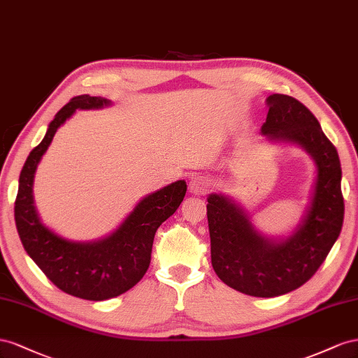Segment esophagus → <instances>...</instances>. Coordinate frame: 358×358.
<instances>
[{
    "mask_svg": "<svg viewBox=\"0 0 358 358\" xmlns=\"http://www.w3.org/2000/svg\"><path fill=\"white\" fill-rule=\"evenodd\" d=\"M210 180L207 177H195L189 185V190L193 195H203L210 189Z\"/></svg>",
    "mask_w": 358,
    "mask_h": 358,
    "instance_id": "esophagus-1",
    "label": "esophagus"
}]
</instances>
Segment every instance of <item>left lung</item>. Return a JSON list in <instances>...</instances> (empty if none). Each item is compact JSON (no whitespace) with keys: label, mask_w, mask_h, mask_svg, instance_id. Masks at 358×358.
<instances>
[{"label":"left lung","mask_w":358,"mask_h":358,"mask_svg":"<svg viewBox=\"0 0 358 358\" xmlns=\"http://www.w3.org/2000/svg\"><path fill=\"white\" fill-rule=\"evenodd\" d=\"M267 105L261 134L297 144L315 160L316 181L301 222L287 238H267L237 202L222 193L207 198L214 271L228 287L265 299L288 294L312 278L338 240L345 213L339 155L320 121L291 96L273 94Z\"/></svg>","instance_id":"8db88e82"}]
</instances>
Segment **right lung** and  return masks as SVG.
<instances>
[{
    "mask_svg": "<svg viewBox=\"0 0 358 358\" xmlns=\"http://www.w3.org/2000/svg\"><path fill=\"white\" fill-rule=\"evenodd\" d=\"M110 105L103 97L76 96L61 108L48 126L43 141L29 152L20 171L15 201L19 238L46 278L66 294L84 300L103 301L118 297L144 278L150 267L155 234L177 211L187 185L178 180L138 202L110 236L90 243H76L57 236L40 220L34 207L33 182L54 135L76 109H100Z\"/></svg>",
    "mask_w": 358,
    "mask_h": 358,
    "instance_id": "obj_1",
    "label": "right lung"
}]
</instances>
